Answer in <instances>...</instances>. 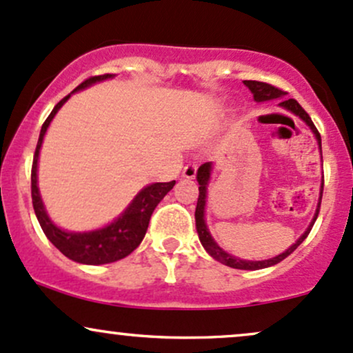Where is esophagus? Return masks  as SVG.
<instances>
[{"mask_svg":"<svg viewBox=\"0 0 353 353\" xmlns=\"http://www.w3.org/2000/svg\"><path fill=\"white\" fill-rule=\"evenodd\" d=\"M196 172H197V165L194 164V162H189V164L184 165L183 177H185V179H194Z\"/></svg>","mask_w":353,"mask_h":353,"instance_id":"1","label":"esophagus"}]
</instances>
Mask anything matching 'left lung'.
Listing matches in <instances>:
<instances>
[{"label":"left lung","instance_id":"left-lung-1","mask_svg":"<svg viewBox=\"0 0 353 353\" xmlns=\"http://www.w3.org/2000/svg\"><path fill=\"white\" fill-rule=\"evenodd\" d=\"M245 85L248 88H250L251 94H253L256 102H266V100H274V99H285V95H286V92L281 90V88H276V87H273V85L265 83V82H256V80H245ZM280 107H283V108H286V110L293 112V114L298 115V117H300L301 120H305V122L308 123L310 129H312L313 134H315L316 141H319V147H320V152H321L320 134H319V130H316V127L313 125L310 115L303 110V107H301L295 99H285L283 102H280ZM211 169H212L211 162H204V164L201 165L199 169H197L199 197H197V206H196V214L194 216H196V230H197V234H199L201 245L204 246V250H206L208 253L216 259V261L223 263V265L230 266V268H236V270L268 268V266H273V265H276V263L283 261L286 256H290V254H292L293 251H295L296 248L305 241V238H307L310 231H312V228H313V224H315L316 218H319L320 204H321V192H323V184H321V189H320V201H319V206H316L315 216H313V221L310 223L307 231H305V233L296 239L295 245L290 246L288 250L285 251V253L278 254V256L270 258V259H263V261H248V259H239V258L233 256V254L226 253V251H224L223 248H219L218 243L212 239V236H211V233H209V230L206 226V219H204V209H206V196H208V183H209V177H211Z\"/></svg>","mask_w":353,"mask_h":353}]
</instances>
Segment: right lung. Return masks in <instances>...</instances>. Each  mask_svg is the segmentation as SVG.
I'll return each mask as SVG.
<instances>
[{"instance_id":"add662e5","label":"right lung","mask_w":353,"mask_h":353,"mask_svg":"<svg viewBox=\"0 0 353 353\" xmlns=\"http://www.w3.org/2000/svg\"><path fill=\"white\" fill-rule=\"evenodd\" d=\"M112 77L114 75H110V73L99 77H90V79H87L85 82L80 83L73 92L82 90V88L90 87L92 83L102 82V80L112 79ZM70 95L61 99L60 102L57 103L55 108L52 110V114L48 115V119H46L43 125H41L40 139H38L32 165L33 209L41 230H43V233L46 234V238H48L50 241L53 243V246L58 248L65 256L73 259V261L77 263H83V265H105V263H114L129 256L135 248L141 245V241L145 236L147 226H149V221L154 209H156L157 204L164 199V196L168 194L170 189L174 188L176 181L147 185V188L142 189V191L134 197V201L129 204V208H127L114 223L102 228V230L88 231V233H68V231H63L58 226H55V224L52 223V219L48 218V214H46L43 201H41L40 191H38L37 168L38 156H40V147L41 142H43L46 129H48L50 122L55 117L57 112L60 110V107L70 99Z\"/></svg>"}]
</instances>
